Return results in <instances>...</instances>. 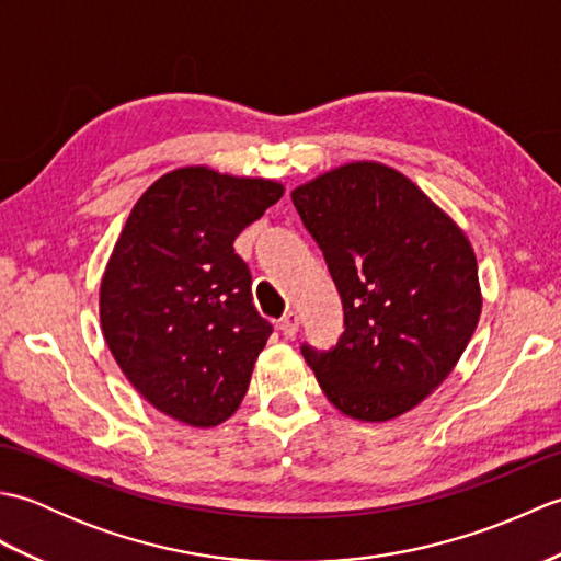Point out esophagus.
I'll return each mask as SVG.
<instances>
[{
	"label": "esophagus",
	"instance_id": "esophagus-1",
	"mask_svg": "<svg viewBox=\"0 0 561 561\" xmlns=\"http://www.w3.org/2000/svg\"><path fill=\"white\" fill-rule=\"evenodd\" d=\"M279 330H282L284 337L291 340L296 332H299V313H296V311L284 313V318L279 320Z\"/></svg>",
	"mask_w": 561,
	"mask_h": 561
}]
</instances>
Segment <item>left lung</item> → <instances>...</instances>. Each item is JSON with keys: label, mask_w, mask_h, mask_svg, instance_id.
Segmentation results:
<instances>
[{"label": "left lung", "mask_w": 561, "mask_h": 561, "mask_svg": "<svg viewBox=\"0 0 561 561\" xmlns=\"http://www.w3.org/2000/svg\"><path fill=\"white\" fill-rule=\"evenodd\" d=\"M344 308L335 347L301 354L340 412L396 420L444 383L482 311L478 260L458 224L410 178L376 161L291 193Z\"/></svg>", "instance_id": "8db88e82"}]
</instances>
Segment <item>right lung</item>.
Segmentation results:
<instances>
[{"label": "right lung", "mask_w": 561, "mask_h": 561, "mask_svg": "<svg viewBox=\"0 0 561 561\" xmlns=\"http://www.w3.org/2000/svg\"><path fill=\"white\" fill-rule=\"evenodd\" d=\"M282 183L187 165L137 199L101 279L103 337L159 412L217 426L238 410L272 325L253 306L236 236Z\"/></svg>", "instance_id": "obj_1"}]
</instances>
